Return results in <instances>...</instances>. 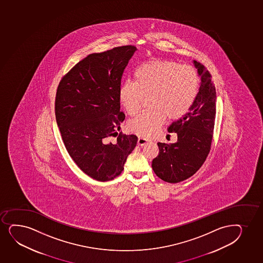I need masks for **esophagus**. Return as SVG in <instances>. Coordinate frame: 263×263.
I'll return each instance as SVG.
<instances>
[{
    "label": "esophagus",
    "instance_id": "obj_1",
    "mask_svg": "<svg viewBox=\"0 0 263 263\" xmlns=\"http://www.w3.org/2000/svg\"><path fill=\"white\" fill-rule=\"evenodd\" d=\"M148 142V139H145V138H142V137H139V139H138V145H145L146 143Z\"/></svg>",
    "mask_w": 263,
    "mask_h": 263
}]
</instances>
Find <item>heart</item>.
Returning <instances> with one entry per match:
<instances>
[{
	"mask_svg": "<svg viewBox=\"0 0 263 263\" xmlns=\"http://www.w3.org/2000/svg\"><path fill=\"white\" fill-rule=\"evenodd\" d=\"M134 82H124L118 97L127 114L134 116L145 98L148 110L128 121L127 129L139 136L154 135L165 122L187 114L199 89V76L194 67L174 61L153 60L137 67Z\"/></svg>",
	"mask_w": 263,
	"mask_h": 263,
	"instance_id": "obj_1",
	"label": "heart"
}]
</instances>
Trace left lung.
Listing matches in <instances>:
<instances>
[{"mask_svg": "<svg viewBox=\"0 0 263 263\" xmlns=\"http://www.w3.org/2000/svg\"><path fill=\"white\" fill-rule=\"evenodd\" d=\"M194 64L201 76L199 92L187 114L168 127L169 133L177 134V142L171 145L158 143L159 154L152 162L158 177L169 183L184 181L196 174L204 163L212 146L216 88L206 67L196 61Z\"/></svg>", "mask_w": 263, "mask_h": 263, "instance_id": "obj_1", "label": "left lung"}]
</instances>
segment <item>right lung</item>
I'll list each match as a JSON object with an SVG mask.
<instances>
[{
  "instance_id": "obj_1",
  "label": "right lung",
  "mask_w": 263,
  "mask_h": 263,
  "mask_svg": "<svg viewBox=\"0 0 263 263\" xmlns=\"http://www.w3.org/2000/svg\"><path fill=\"white\" fill-rule=\"evenodd\" d=\"M137 48L122 46L92 53L62 77L55 116L64 145L76 165L97 181L113 180L124 170L136 135L117 133L125 118L118 92L124 68ZM117 136L115 143L108 141Z\"/></svg>"
}]
</instances>
